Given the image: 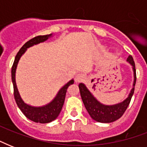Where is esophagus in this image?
Wrapping results in <instances>:
<instances>
[{"instance_id":"1","label":"esophagus","mask_w":147,"mask_h":147,"mask_svg":"<svg viewBox=\"0 0 147 147\" xmlns=\"http://www.w3.org/2000/svg\"><path fill=\"white\" fill-rule=\"evenodd\" d=\"M84 78H85V75L82 73H80L78 74V75L76 76L75 81H76V82H80L84 80Z\"/></svg>"}]
</instances>
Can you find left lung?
Wrapping results in <instances>:
<instances>
[{"instance_id":"1","label":"left lung","mask_w":147,"mask_h":147,"mask_svg":"<svg viewBox=\"0 0 147 147\" xmlns=\"http://www.w3.org/2000/svg\"><path fill=\"white\" fill-rule=\"evenodd\" d=\"M127 62L132 66L133 72H134V82H133L132 88L130 90L128 96L121 102L115 105H104L94 97V94L90 92L89 89L84 83H80L78 85L81 97L85 108L91 117L95 121L100 123L114 122L120 118L127 108L134 92L137 76H136L134 61L131 55L128 56Z\"/></svg>"}]
</instances>
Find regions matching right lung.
Returning <instances> with one entry per match:
<instances>
[{
  "mask_svg": "<svg viewBox=\"0 0 147 147\" xmlns=\"http://www.w3.org/2000/svg\"><path fill=\"white\" fill-rule=\"evenodd\" d=\"M53 33H50V34L45 36H38L31 39L30 40H29L28 42H26L17 53V55L15 57L13 64L12 69H11V79H12L13 85V94H14L16 103H17L20 110L23 112V114L29 120L36 122V123H49L57 118L61 112L62 106L64 105L67 88H69V85L74 84V79L72 78L60 88L55 98H53L50 102L47 105H42V106H39V107L32 106V105L26 104L20 94V92L17 88V83H16V70H17V67L20 59L21 58V56L24 53H26V51L27 50L28 48L39 44L40 42H45L48 39L53 37Z\"/></svg>",
  "mask_w": 147,
  "mask_h": 147,
  "instance_id": "obj_1",
  "label": "right lung"
}]
</instances>
